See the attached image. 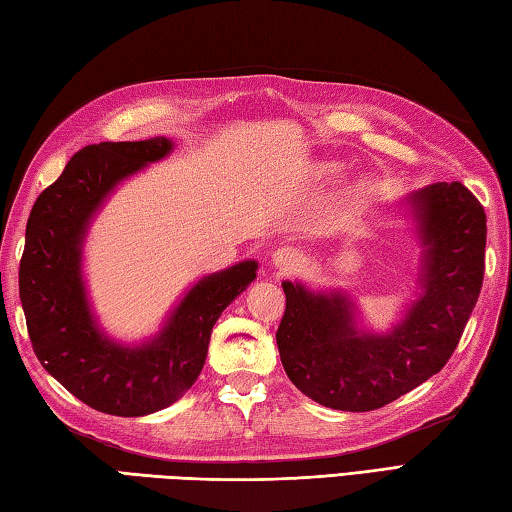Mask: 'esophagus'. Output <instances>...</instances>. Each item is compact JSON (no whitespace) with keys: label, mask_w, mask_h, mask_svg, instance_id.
<instances>
[{"label":"esophagus","mask_w":512,"mask_h":512,"mask_svg":"<svg viewBox=\"0 0 512 512\" xmlns=\"http://www.w3.org/2000/svg\"><path fill=\"white\" fill-rule=\"evenodd\" d=\"M297 262H299V255H297V250H293V248H279L273 253V259H270V264H273L279 270L293 268V266H297Z\"/></svg>","instance_id":"1"}]
</instances>
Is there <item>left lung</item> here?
<instances>
[{"label": "left lung", "mask_w": 512, "mask_h": 512, "mask_svg": "<svg viewBox=\"0 0 512 512\" xmlns=\"http://www.w3.org/2000/svg\"><path fill=\"white\" fill-rule=\"evenodd\" d=\"M422 246L417 299L388 333L357 322L342 290L282 282L286 313L277 328L290 382L333 410L366 413L424 384L459 344L484 282L486 213L459 182H437L404 199Z\"/></svg>", "instance_id": "1"}]
</instances>
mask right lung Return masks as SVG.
<instances>
[{
	"mask_svg": "<svg viewBox=\"0 0 512 512\" xmlns=\"http://www.w3.org/2000/svg\"><path fill=\"white\" fill-rule=\"evenodd\" d=\"M173 148L168 137L82 148L37 197L26 224L19 299L35 355L99 413L142 417L175 404L202 373L219 315L257 277L255 259L202 277L142 344L115 342L99 326L82 268L88 228L124 179Z\"/></svg>",
	"mask_w": 512,
	"mask_h": 512,
	"instance_id": "add662e5",
	"label": "right lung"
}]
</instances>
